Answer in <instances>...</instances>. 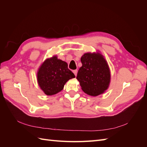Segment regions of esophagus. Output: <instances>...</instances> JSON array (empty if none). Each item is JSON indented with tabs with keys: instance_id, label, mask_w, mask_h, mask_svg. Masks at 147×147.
Masks as SVG:
<instances>
[{
	"instance_id": "obj_1",
	"label": "esophagus",
	"mask_w": 147,
	"mask_h": 147,
	"mask_svg": "<svg viewBox=\"0 0 147 147\" xmlns=\"http://www.w3.org/2000/svg\"><path fill=\"white\" fill-rule=\"evenodd\" d=\"M73 72H74V75H75V76H77V72H78L77 70H73Z\"/></svg>"
}]
</instances>
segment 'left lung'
<instances>
[{
    "label": "left lung",
    "instance_id": "obj_1",
    "mask_svg": "<svg viewBox=\"0 0 147 147\" xmlns=\"http://www.w3.org/2000/svg\"><path fill=\"white\" fill-rule=\"evenodd\" d=\"M82 66L77 79L82 90L92 96H98L108 88L110 73L106 61L99 53H85L81 57Z\"/></svg>",
    "mask_w": 147,
    "mask_h": 147
}]
</instances>
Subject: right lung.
<instances>
[{
  "mask_svg": "<svg viewBox=\"0 0 147 147\" xmlns=\"http://www.w3.org/2000/svg\"><path fill=\"white\" fill-rule=\"evenodd\" d=\"M75 77V75L68 69L67 64L56 56L45 60L37 73L39 86L48 96L60 92L65 83Z\"/></svg>",
  "mask_w": 147,
  "mask_h": 147,
  "instance_id": "1",
  "label": "right lung"
}]
</instances>
